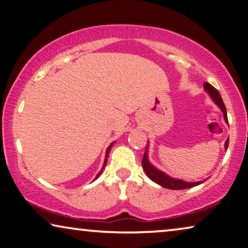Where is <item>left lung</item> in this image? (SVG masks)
I'll list each match as a JSON object with an SVG mask.
<instances>
[{
  "instance_id": "left-lung-1",
  "label": "left lung",
  "mask_w": 248,
  "mask_h": 248,
  "mask_svg": "<svg viewBox=\"0 0 248 248\" xmlns=\"http://www.w3.org/2000/svg\"><path fill=\"white\" fill-rule=\"evenodd\" d=\"M204 89H205V91L207 92V93L209 94V97L212 98V100L215 102V105L220 109V111L223 112L224 119H225V121H226V124H228L226 107H225V105H224L223 99H221L219 92L217 91L216 89L212 86V84H209L207 82L204 83ZM228 141H230V140L227 139L226 142H225V149H226V150H227V147H228ZM148 147H149V145L147 143L145 155H143V158H142L143 170H145L146 175L149 177V178L153 180V182H155L158 185H160L161 187L168 188V189H175V190L187 189V188L198 186V185L202 184L206 180L205 179V180H201V182L190 183V182H185V180H183V179L172 178V177L167 175L166 172L161 171L158 168L155 167V166L149 161V158H148Z\"/></svg>"
}]
</instances>
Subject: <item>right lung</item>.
<instances>
[{
  "label": "right lung",
  "mask_w": 248,
  "mask_h": 248,
  "mask_svg": "<svg viewBox=\"0 0 248 248\" xmlns=\"http://www.w3.org/2000/svg\"><path fill=\"white\" fill-rule=\"evenodd\" d=\"M113 143H114V142H112V143H110V146H109L108 148H107V151H106V157H105V162H103V165H102V168H101V170H100V171H99V172L97 173V176H95V178H94V180H95V179H97V178H98V177L101 175V172H102V170H103V169H105V167H106V165H107V161H108V157H109V153H110V149H111V147L113 146Z\"/></svg>",
  "instance_id": "1"
}]
</instances>
